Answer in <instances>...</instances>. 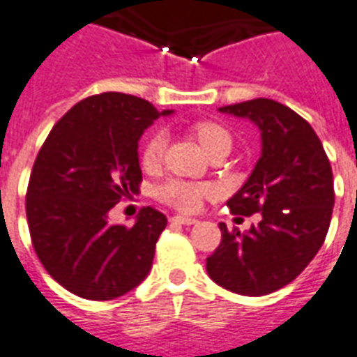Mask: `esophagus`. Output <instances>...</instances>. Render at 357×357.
<instances>
[{
  "instance_id": "34e87169",
  "label": "esophagus",
  "mask_w": 357,
  "mask_h": 357,
  "mask_svg": "<svg viewBox=\"0 0 357 357\" xmlns=\"http://www.w3.org/2000/svg\"><path fill=\"white\" fill-rule=\"evenodd\" d=\"M172 222H176V224H183V225L197 224V220H195V218H189V216H174L172 218Z\"/></svg>"
}]
</instances>
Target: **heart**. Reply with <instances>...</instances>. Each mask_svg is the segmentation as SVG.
Instances as JSON below:
<instances>
[{
    "label": "heart",
    "instance_id": "obj_1",
    "mask_svg": "<svg viewBox=\"0 0 357 357\" xmlns=\"http://www.w3.org/2000/svg\"><path fill=\"white\" fill-rule=\"evenodd\" d=\"M195 133L201 141V145L206 151H214V149L222 147V145H229L231 147V135L225 132L222 126L210 124V122H202V124L195 126ZM166 143H168V135L162 130H156L145 143L143 153H141V162L145 168H156L162 162L164 151H166ZM210 193V187L201 185V183H193V181H183V179H170L156 189V197L166 204H170L174 208L185 210H197L201 206V201L204 195Z\"/></svg>",
    "mask_w": 357,
    "mask_h": 357
}]
</instances>
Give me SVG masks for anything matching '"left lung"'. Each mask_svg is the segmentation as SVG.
<instances>
[{
    "mask_svg": "<svg viewBox=\"0 0 357 357\" xmlns=\"http://www.w3.org/2000/svg\"><path fill=\"white\" fill-rule=\"evenodd\" d=\"M218 110L260 130V158L227 206L262 216L245 233L220 224L222 243L206 271L227 291L262 296L296 279L321 248L335 206L333 170L314 128L281 102L260 97Z\"/></svg>",
    "mask_w": 357,
    "mask_h": 357,
    "instance_id": "1",
    "label": "left lung"
}]
</instances>
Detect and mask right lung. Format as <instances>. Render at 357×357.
<instances>
[{"label":"right lung","instance_id":"1","mask_svg":"<svg viewBox=\"0 0 357 357\" xmlns=\"http://www.w3.org/2000/svg\"><path fill=\"white\" fill-rule=\"evenodd\" d=\"M172 112L109 91L53 126L30 174L26 218L36 255L66 291L112 300L149 275L166 216L147 206L128 227L109 224V212L139 189L143 132Z\"/></svg>","mask_w":357,"mask_h":357}]
</instances>
